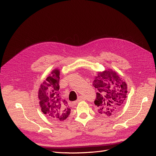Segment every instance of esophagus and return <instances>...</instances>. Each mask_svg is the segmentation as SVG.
<instances>
[{"mask_svg": "<svg viewBox=\"0 0 156 156\" xmlns=\"http://www.w3.org/2000/svg\"><path fill=\"white\" fill-rule=\"evenodd\" d=\"M83 100H84V98L83 97V96H79V98H78V100L76 101V102L79 103V102L81 101H83Z\"/></svg>", "mask_w": 156, "mask_h": 156, "instance_id": "34e87169", "label": "esophagus"}]
</instances>
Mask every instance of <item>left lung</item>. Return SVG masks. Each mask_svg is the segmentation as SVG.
<instances>
[{
    "label": "left lung",
    "mask_w": 156,
    "mask_h": 156,
    "mask_svg": "<svg viewBox=\"0 0 156 156\" xmlns=\"http://www.w3.org/2000/svg\"><path fill=\"white\" fill-rule=\"evenodd\" d=\"M92 84L98 90L94 101L98 112L107 116L119 112L126 102L127 93V84L121 75L108 68L98 72Z\"/></svg>",
    "instance_id": "1"
}]
</instances>
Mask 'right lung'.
Wrapping results in <instances>:
<instances>
[{"label": "right lung", "mask_w": 156, "mask_h": 156, "mask_svg": "<svg viewBox=\"0 0 156 156\" xmlns=\"http://www.w3.org/2000/svg\"><path fill=\"white\" fill-rule=\"evenodd\" d=\"M59 80L60 70L55 68L40 84L38 99L44 114L53 120L63 121L69 115L71 108L67 101L61 98Z\"/></svg>", "instance_id": "add662e5"}]
</instances>
